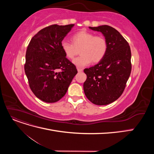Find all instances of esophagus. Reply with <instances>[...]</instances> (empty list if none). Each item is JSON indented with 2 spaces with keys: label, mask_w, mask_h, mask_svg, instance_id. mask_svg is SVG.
<instances>
[{
  "label": "esophagus",
  "mask_w": 154,
  "mask_h": 154,
  "mask_svg": "<svg viewBox=\"0 0 154 154\" xmlns=\"http://www.w3.org/2000/svg\"><path fill=\"white\" fill-rule=\"evenodd\" d=\"M78 72H82L83 71V69H80V68H78Z\"/></svg>",
  "instance_id": "34e87169"
}]
</instances>
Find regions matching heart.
Instances as JSON below:
<instances>
[{
	"instance_id": "1",
	"label": "heart",
	"mask_w": 154,
	"mask_h": 154,
	"mask_svg": "<svg viewBox=\"0 0 154 154\" xmlns=\"http://www.w3.org/2000/svg\"><path fill=\"white\" fill-rule=\"evenodd\" d=\"M72 44L66 40L61 42V48L69 59H72L76 54V48H81L80 56L72 60L78 68H83L91 62H99L104 58L107 51V42L102 36H95L85 30L79 31L72 36Z\"/></svg>"
}]
</instances>
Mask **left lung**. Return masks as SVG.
Listing matches in <instances>:
<instances>
[{"label": "left lung", "mask_w": 154, "mask_h": 154, "mask_svg": "<svg viewBox=\"0 0 154 154\" xmlns=\"http://www.w3.org/2000/svg\"><path fill=\"white\" fill-rule=\"evenodd\" d=\"M89 29L103 34L107 51L100 62L84 69L87 80L83 91L92 103L108 105L118 100L124 91L131 72V51L127 40L112 27L103 25Z\"/></svg>", "instance_id": "obj_1"}]
</instances>
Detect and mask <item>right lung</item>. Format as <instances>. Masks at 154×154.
<instances>
[{"mask_svg":"<svg viewBox=\"0 0 154 154\" xmlns=\"http://www.w3.org/2000/svg\"><path fill=\"white\" fill-rule=\"evenodd\" d=\"M74 26L46 27L32 37L27 46L26 75L32 92L46 103H54L63 97L78 72L61 48V42ZM59 69L62 71L58 72Z\"/></svg>","mask_w":154,"mask_h":154,"instance_id":"obj_1","label":"right lung"}]
</instances>
